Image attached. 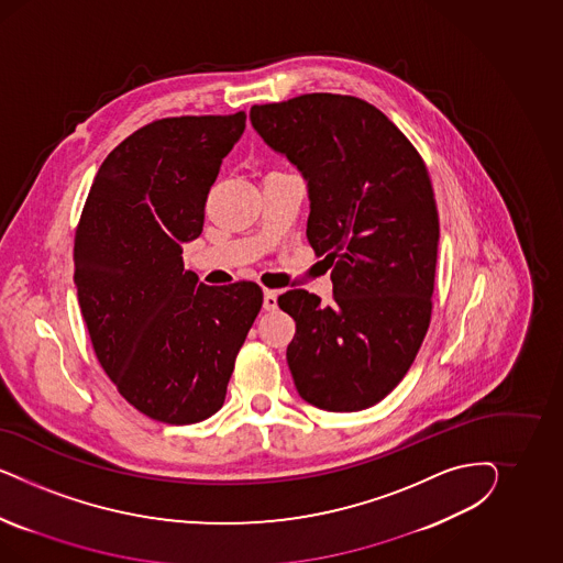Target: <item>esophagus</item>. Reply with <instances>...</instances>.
I'll return each instance as SVG.
<instances>
[{
  "mask_svg": "<svg viewBox=\"0 0 563 563\" xmlns=\"http://www.w3.org/2000/svg\"><path fill=\"white\" fill-rule=\"evenodd\" d=\"M278 307V295L274 290H264V309L274 311Z\"/></svg>",
  "mask_w": 563,
  "mask_h": 563,
  "instance_id": "1",
  "label": "esophagus"
}]
</instances>
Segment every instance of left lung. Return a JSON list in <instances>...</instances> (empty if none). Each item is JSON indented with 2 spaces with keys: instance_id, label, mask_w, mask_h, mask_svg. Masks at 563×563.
Here are the masks:
<instances>
[{
  "instance_id": "8db88e82",
  "label": "left lung",
  "mask_w": 563,
  "mask_h": 563,
  "mask_svg": "<svg viewBox=\"0 0 563 563\" xmlns=\"http://www.w3.org/2000/svg\"><path fill=\"white\" fill-rule=\"evenodd\" d=\"M250 120L301 170L307 241L332 268L334 301L287 290L299 396L332 412L369 409L409 372L431 320L440 219L426 163L374 104L313 92L254 104Z\"/></svg>"
}]
</instances>
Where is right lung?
Instances as JSON below:
<instances>
[{"instance_id":"1","label":"right lung","mask_w":563,"mask_h":563,"mask_svg":"<svg viewBox=\"0 0 563 563\" xmlns=\"http://www.w3.org/2000/svg\"><path fill=\"white\" fill-rule=\"evenodd\" d=\"M243 130V111L140 128L102 161L76 229L74 283L92 349L121 396L161 423L221 409L262 307L256 283L206 287L181 257Z\"/></svg>"}]
</instances>
